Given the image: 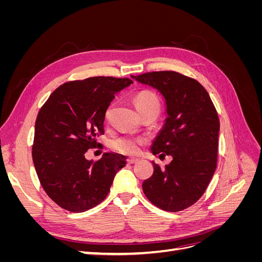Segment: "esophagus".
Returning a JSON list of instances; mask_svg holds the SVG:
<instances>
[{
	"mask_svg": "<svg viewBox=\"0 0 262 262\" xmlns=\"http://www.w3.org/2000/svg\"><path fill=\"white\" fill-rule=\"evenodd\" d=\"M126 161H128V163H129V164H134V163L139 162V161H140V158H138V157H129L128 160H126Z\"/></svg>",
	"mask_w": 262,
	"mask_h": 262,
	"instance_id": "34e87169",
	"label": "esophagus"
}]
</instances>
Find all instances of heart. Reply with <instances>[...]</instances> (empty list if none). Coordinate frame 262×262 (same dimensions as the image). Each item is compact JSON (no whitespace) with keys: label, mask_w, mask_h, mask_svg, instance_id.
I'll use <instances>...</instances> for the list:
<instances>
[{"label":"heart","mask_w":262,"mask_h":262,"mask_svg":"<svg viewBox=\"0 0 262 262\" xmlns=\"http://www.w3.org/2000/svg\"><path fill=\"white\" fill-rule=\"evenodd\" d=\"M134 104L138 109V112H142L148 108H158L160 109V101H158L156 95L149 91L140 92L136 97H134ZM109 112L106 113V117H108ZM145 143V139L137 136H120L112 141V147L118 152L124 154H137L141 146Z\"/></svg>","instance_id":"b5f03b06"}]
</instances>
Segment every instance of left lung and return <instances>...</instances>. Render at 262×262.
<instances>
[{
    "mask_svg": "<svg viewBox=\"0 0 262 262\" xmlns=\"http://www.w3.org/2000/svg\"><path fill=\"white\" fill-rule=\"evenodd\" d=\"M131 77L163 96L166 119L150 152L172 157L165 168L152 162L154 172L142 188L147 199L160 209L185 210L202 196L216 168L220 133L216 110L199 82L173 71Z\"/></svg>",
    "mask_w": 262,
    "mask_h": 262,
    "instance_id": "8db88e82",
    "label": "left lung"
}]
</instances>
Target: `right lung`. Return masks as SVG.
Listing matches in <instances>:
<instances>
[{
  "mask_svg": "<svg viewBox=\"0 0 262 262\" xmlns=\"http://www.w3.org/2000/svg\"><path fill=\"white\" fill-rule=\"evenodd\" d=\"M130 78L95 76L58 87L41 107L35 124L33 161L45 191L61 208L84 212L96 207L110 191L126 157L104 153L86 160L104 134L107 109ZM99 145V143H98Z\"/></svg>",
  "mask_w": 262,
  "mask_h": 262,
  "instance_id": "obj_1",
  "label": "right lung"
}]
</instances>
